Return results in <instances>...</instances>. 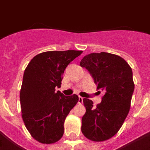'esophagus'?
Segmentation results:
<instances>
[{
  "label": "esophagus",
  "mask_w": 150,
  "mask_h": 150,
  "mask_svg": "<svg viewBox=\"0 0 150 150\" xmlns=\"http://www.w3.org/2000/svg\"><path fill=\"white\" fill-rule=\"evenodd\" d=\"M83 103V98L82 97H81V96H79V104H82Z\"/></svg>",
  "instance_id": "34e87169"
}]
</instances>
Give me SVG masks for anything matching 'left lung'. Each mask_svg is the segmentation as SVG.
I'll list each match as a JSON object with an SVG mask.
<instances>
[{
	"mask_svg": "<svg viewBox=\"0 0 150 150\" xmlns=\"http://www.w3.org/2000/svg\"><path fill=\"white\" fill-rule=\"evenodd\" d=\"M80 65L88 70L97 88L104 92L96 107L91 100L83 99L86 112L81 132L91 141H105L119 131L129 111L134 90L132 69L122 57L104 52L87 55Z\"/></svg>",
	"mask_w": 150,
	"mask_h": 150,
	"instance_id": "obj_1",
	"label": "left lung"
}]
</instances>
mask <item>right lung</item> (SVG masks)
Segmentation results:
<instances>
[{
    "mask_svg": "<svg viewBox=\"0 0 150 150\" xmlns=\"http://www.w3.org/2000/svg\"><path fill=\"white\" fill-rule=\"evenodd\" d=\"M82 51H48L36 55L25 69L21 85L22 118L36 141L52 144L63 136L64 122L79 101L76 94L65 96L59 91L65 68Z\"/></svg>",
    "mask_w": 150,
    "mask_h": 150,
    "instance_id": "add662e5",
    "label": "right lung"
}]
</instances>
